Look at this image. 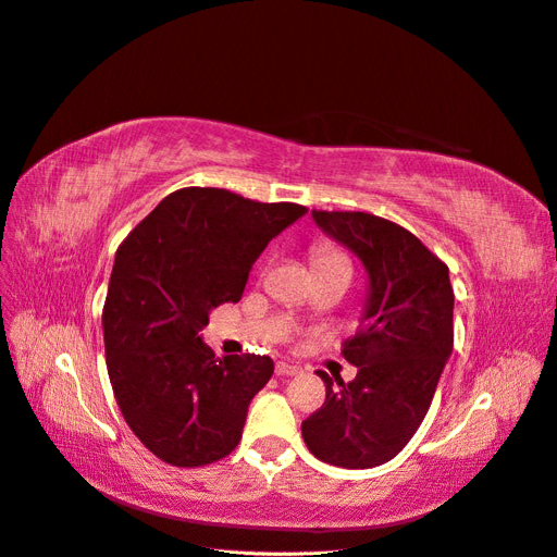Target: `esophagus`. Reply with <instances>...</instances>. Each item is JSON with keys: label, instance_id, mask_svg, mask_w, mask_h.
<instances>
[{"label": "esophagus", "instance_id": "34e87169", "mask_svg": "<svg viewBox=\"0 0 557 557\" xmlns=\"http://www.w3.org/2000/svg\"><path fill=\"white\" fill-rule=\"evenodd\" d=\"M302 370L298 368V366H294V363H284V361H280L277 366H275V374L277 376H296V374H300Z\"/></svg>", "mask_w": 557, "mask_h": 557}]
</instances>
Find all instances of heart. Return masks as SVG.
<instances>
[{
    "label": "heart",
    "mask_w": 557,
    "mask_h": 557,
    "mask_svg": "<svg viewBox=\"0 0 557 557\" xmlns=\"http://www.w3.org/2000/svg\"><path fill=\"white\" fill-rule=\"evenodd\" d=\"M312 263H314V271L317 268H326V265H349L347 259L339 252H335L333 247H317L312 255Z\"/></svg>",
    "instance_id": "obj_1"
}]
</instances>
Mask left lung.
<instances>
[{"instance_id": "left-lung-1", "label": "left lung", "mask_w": 557, "mask_h": 557, "mask_svg": "<svg viewBox=\"0 0 557 557\" xmlns=\"http://www.w3.org/2000/svg\"><path fill=\"white\" fill-rule=\"evenodd\" d=\"M312 220L361 259L368 292L343 349L356 380L319 370L326 400L300 430L319 460L368 470L396 458L428 414L454 351V289L448 268L398 224L326 210H312Z\"/></svg>"}]
</instances>
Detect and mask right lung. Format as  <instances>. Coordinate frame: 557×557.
<instances>
[{"mask_svg":"<svg viewBox=\"0 0 557 557\" xmlns=\"http://www.w3.org/2000/svg\"><path fill=\"white\" fill-rule=\"evenodd\" d=\"M305 214L214 187L169 194L115 255L103 305L106 368L124 421L175 468L228 456L247 407L273 376L268 356H214L201 331L238 302L255 261Z\"/></svg>","mask_w":557,"mask_h":557,"instance_id":"obj_1","label":"right lung"}]
</instances>
